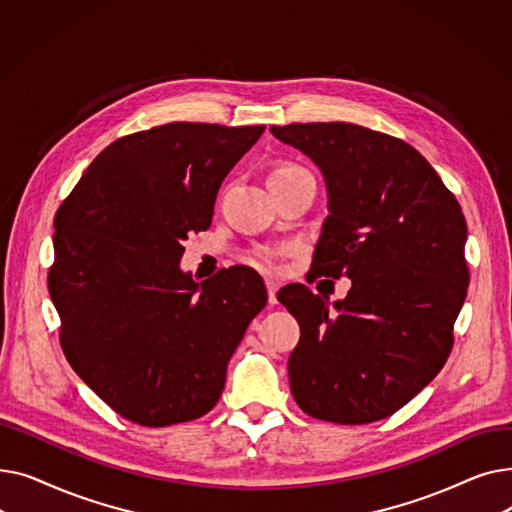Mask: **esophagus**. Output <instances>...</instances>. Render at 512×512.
<instances>
[{
    "mask_svg": "<svg viewBox=\"0 0 512 512\" xmlns=\"http://www.w3.org/2000/svg\"><path fill=\"white\" fill-rule=\"evenodd\" d=\"M267 292H270V303H272V305H278V297H276V292H278V282H274V280H267Z\"/></svg>",
    "mask_w": 512,
    "mask_h": 512,
    "instance_id": "esophagus-1",
    "label": "esophagus"
}]
</instances>
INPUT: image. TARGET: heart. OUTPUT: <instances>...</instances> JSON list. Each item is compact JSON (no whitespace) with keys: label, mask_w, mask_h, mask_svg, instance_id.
<instances>
[{"label":"heart","mask_w":512,"mask_h":512,"mask_svg":"<svg viewBox=\"0 0 512 512\" xmlns=\"http://www.w3.org/2000/svg\"><path fill=\"white\" fill-rule=\"evenodd\" d=\"M297 170H303V168H301V166H297V164H290V161H284V164H278V166L272 170L270 178H276V176H284V174L297 172ZM259 261H261L263 265H267V267H272V261H274V255H272V251H263V253H259Z\"/></svg>","instance_id":"b5f03b06"}]
</instances>
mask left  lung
<instances>
[{
    "label": "left lung",
    "mask_w": 512,
    "mask_h": 512,
    "mask_svg": "<svg viewBox=\"0 0 512 512\" xmlns=\"http://www.w3.org/2000/svg\"><path fill=\"white\" fill-rule=\"evenodd\" d=\"M328 186L330 215L309 274L353 280L344 301L288 284L278 301L301 326L290 390L311 417L361 425L390 417L432 382L454 344L469 286L467 222L409 143L348 122L270 128Z\"/></svg>",
    "instance_id": "1"
}]
</instances>
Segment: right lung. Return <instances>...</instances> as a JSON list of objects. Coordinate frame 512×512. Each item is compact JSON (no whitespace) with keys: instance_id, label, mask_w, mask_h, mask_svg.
Masks as SVG:
<instances>
[{"instance_id":"add662e5","label":"right lung","mask_w":512,"mask_h":512,"mask_svg":"<svg viewBox=\"0 0 512 512\" xmlns=\"http://www.w3.org/2000/svg\"><path fill=\"white\" fill-rule=\"evenodd\" d=\"M265 126L170 122L107 145L53 218L47 274L72 369L124 419L166 427L209 413L265 307L245 267L180 272L182 240L207 230L218 188Z\"/></svg>"}]
</instances>
